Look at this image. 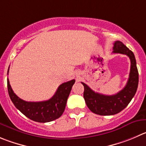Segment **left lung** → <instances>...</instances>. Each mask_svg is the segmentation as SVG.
Here are the masks:
<instances>
[{"label": "left lung", "mask_w": 146, "mask_h": 146, "mask_svg": "<svg viewBox=\"0 0 146 146\" xmlns=\"http://www.w3.org/2000/svg\"><path fill=\"white\" fill-rule=\"evenodd\" d=\"M113 53L125 54L130 59V71L124 88L115 95H105L95 92L84 82V98L87 106L92 112L100 115H112L127 106L134 97L138 85V72L134 54L121 41L114 43Z\"/></svg>", "instance_id": "1"}]
</instances>
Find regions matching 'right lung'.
Listing matches in <instances>:
<instances>
[{
    "instance_id": "right-lung-1",
    "label": "right lung",
    "mask_w": 146,
    "mask_h": 146,
    "mask_svg": "<svg viewBox=\"0 0 146 146\" xmlns=\"http://www.w3.org/2000/svg\"><path fill=\"white\" fill-rule=\"evenodd\" d=\"M74 82L75 80H72L62 83L58 87L54 95L48 100L27 102L19 98L13 92L9 80L7 79L8 94L13 105L25 116L38 123H48L62 116L66 107L68 97Z\"/></svg>"
}]
</instances>
